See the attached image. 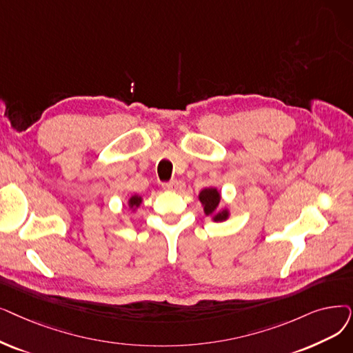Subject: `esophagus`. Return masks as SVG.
I'll return each mask as SVG.
<instances>
[{
  "instance_id": "34e87169",
  "label": "esophagus",
  "mask_w": 353,
  "mask_h": 353,
  "mask_svg": "<svg viewBox=\"0 0 353 353\" xmlns=\"http://www.w3.org/2000/svg\"><path fill=\"white\" fill-rule=\"evenodd\" d=\"M179 188V181L177 180H170L163 183V189L165 190H176Z\"/></svg>"
}]
</instances>
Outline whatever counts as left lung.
<instances>
[{
  "label": "left lung",
  "instance_id": "obj_1",
  "mask_svg": "<svg viewBox=\"0 0 353 353\" xmlns=\"http://www.w3.org/2000/svg\"><path fill=\"white\" fill-rule=\"evenodd\" d=\"M199 199H201V202L205 205V213L212 214L219 205L221 194L218 193L216 189H205L201 192V194H199ZM226 218H228L226 210L214 214V221H225Z\"/></svg>",
  "mask_w": 353,
  "mask_h": 353
}]
</instances>
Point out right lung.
<instances>
[{"label": "right lung", "mask_w": 353, "mask_h": 353, "mask_svg": "<svg viewBox=\"0 0 353 353\" xmlns=\"http://www.w3.org/2000/svg\"><path fill=\"white\" fill-rule=\"evenodd\" d=\"M140 202H141V197H139V196H132L131 199H130V206L131 208H137L140 205Z\"/></svg>", "instance_id": "1"}]
</instances>
